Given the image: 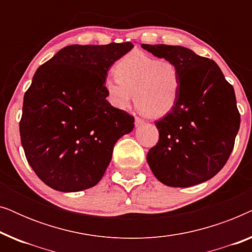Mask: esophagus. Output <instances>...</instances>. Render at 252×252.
<instances>
[{
	"mask_svg": "<svg viewBox=\"0 0 252 252\" xmlns=\"http://www.w3.org/2000/svg\"><path fill=\"white\" fill-rule=\"evenodd\" d=\"M144 124V120L139 118V117H135V126H141Z\"/></svg>",
	"mask_w": 252,
	"mask_h": 252,
	"instance_id": "obj_1",
	"label": "esophagus"
}]
</instances>
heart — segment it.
<instances>
[{
    "mask_svg": "<svg viewBox=\"0 0 252 252\" xmlns=\"http://www.w3.org/2000/svg\"><path fill=\"white\" fill-rule=\"evenodd\" d=\"M115 74L117 78L104 81V89L109 102L117 109H128L133 93L137 108L153 117L167 115L177 104L181 74L172 61L130 51L117 62Z\"/></svg>",
    "mask_w": 252,
    "mask_h": 252,
    "instance_id": "1",
    "label": "heart"
}]
</instances>
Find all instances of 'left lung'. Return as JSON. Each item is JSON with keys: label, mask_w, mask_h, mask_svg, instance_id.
<instances>
[{"label": "left lung", "mask_w": 252, "mask_h": 252, "mask_svg": "<svg viewBox=\"0 0 252 252\" xmlns=\"http://www.w3.org/2000/svg\"><path fill=\"white\" fill-rule=\"evenodd\" d=\"M154 56L177 64L181 91L177 104L156 122L159 140L147 155L158 180L190 187L215 177L228 160L240 128L233 86L216 62L188 48L142 44Z\"/></svg>", "instance_id": "obj_1"}]
</instances>
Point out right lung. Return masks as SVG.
Segmentation results:
<instances>
[{
    "mask_svg": "<svg viewBox=\"0 0 252 252\" xmlns=\"http://www.w3.org/2000/svg\"><path fill=\"white\" fill-rule=\"evenodd\" d=\"M130 42L72 44L41 65L24 95L19 123L26 159L47 186L73 192L94 187L134 117L106 101L104 81Z\"/></svg>",
    "mask_w": 252,
    "mask_h": 252,
    "instance_id": "right-lung-1",
    "label": "right lung"
}]
</instances>
